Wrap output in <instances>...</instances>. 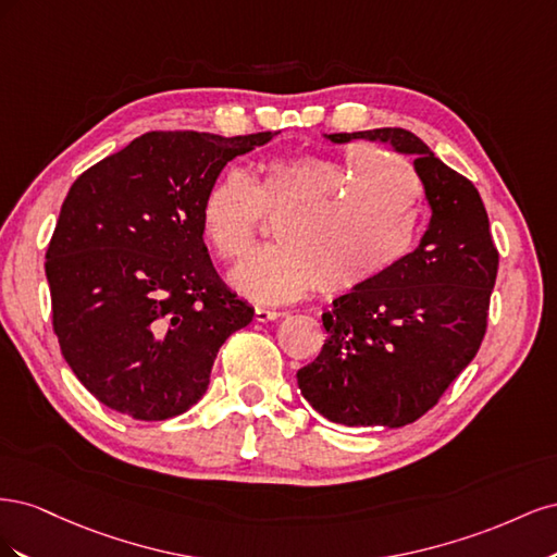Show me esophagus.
<instances>
[{
	"mask_svg": "<svg viewBox=\"0 0 557 557\" xmlns=\"http://www.w3.org/2000/svg\"><path fill=\"white\" fill-rule=\"evenodd\" d=\"M281 315H283V311L256 307V320H258V323H272V320H276V318H281Z\"/></svg>",
	"mask_w": 557,
	"mask_h": 557,
	"instance_id": "34e87169",
	"label": "esophagus"
}]
</instances>
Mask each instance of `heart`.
<instances>
[{"label": "heart", "instance_id": "b5f03b06", "mask_svg": "<svg viewBox=\"0 0 557 557\" xmlns=\"http://www.w3.org/2000/svg\"><path fill=\"white\" fill-rule=\"evenodd\" d=\"M423 188L407 162L358 144L336 156H281L258 176L230 170L199 207L205 242L223 262L246 256L262 215L278 221L276 246L230 274L232 288L285 305L320 288L348 295L393 272L416 246Z\"/></svg>", "mask_w": 557, "mask_h": 557}]
</instances>
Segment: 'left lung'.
<instances>
[{
  "label": "left lung",
  "instance_id": "obj_1",
  "mask_svg": "<svg viewBox=\"0 0 557 557\" xmlns=\"http://www.w3.org/2000/svg\"><path fill=\"white\" fill-rule=\"evenodd\" d=\"M325 137L381 141L413 156L432 218L418 248L391 274L332 301L323 313V350L299 369L297 385L332 423L401 428L428 413L479 352L499 252L474 183L413 132L379 127Z\"/></svg>",
  "mask_w": 557,
  "mask_h": 557
}]
</instances>
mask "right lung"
<instances>
[{
    "instance_id": "obj_1",
    "label": "right lung",
    "mask_w": 557,
    "mask_h": 557,
    "mask_svg": "<svg viewBox=\"0 0 557 557\" xmlns=\"http://www.w3.org/2000/svg\"><path fill=\"white\" fill-rule=\"evenodd\" d=\"M272 132H146L66 193L46 250L53 332L76 379L137 420L188 411L252 309L215 274L199 207Z\"/></svg>"
}]
</instances>
